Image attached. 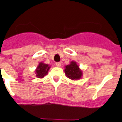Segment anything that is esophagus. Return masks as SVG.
<instances>
[{
  "instance_id": "obj_1",
  "label": "esophagus",
  "mask_w": 122,
  "mask_h": 122,
  "mask_svg": "<svg viewBox=\"0 0 122 122\" xmlns=\"http://www.w3.org/2000/svg\"><path fill=\"white\" fill-rule=\"evenodd\" d=\"M56 66H57V67H60V66H61V63H60V62H57V63H56Z\"/></svg>"
}]
</instances>
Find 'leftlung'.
I'll return each instance as SVG.
<instances>
[{"label": "left lung", "mask_w": 122, "mask_h": 122, "mask_svg": "<svg viewBox=\"0 0 122 122\" xmlns=\"http://www.w3.org/2000/svg\"><path fill=\"white\" fill-rule=\"evenodd\" d=\"M64 71L66 76L71 80H79L82 78L83 71L75 61H71L70 64L65 66Z\"/></svg>", "instance_id": "left-lung-1"}]
</instances>
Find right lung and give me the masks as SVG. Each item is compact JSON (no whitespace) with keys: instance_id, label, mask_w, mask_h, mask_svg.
I'll list each match as a JSON object with an SVG mask.
<instances>
[{"instance_id":"right-lung-1","label":"right lung","mask_w":122,"mask_h":122,"mask_svg":"<svg viewBox=\"0 0 122 122\" xmlns=\"http://www.w3.org/2000/svg\"><path fill=\"white\" fill-rule=\"evenodd\" d=\"M50 68L51 66L49 65L46 64V63L41 62H40L35 70L36 76L38 78L40 79L44 77L45 76L48 74Z\"/></svg>"}]
</instances>
